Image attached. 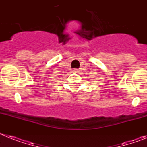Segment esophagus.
Instances as JSON below:
<instances>
[{"instance_id": "obj_1", "label": "esophagus", "mask_w": 147, "mask_h": 147, "mask_svg": "<svg viewBox=\"0 0 147 147\" xmlns=\"http://www.w3.org/2000/svg\"><path fill=\"white\" fill-rule=\"evenodd\" d=\"M71 71H72L73 73H78V72H79V70H78V69H72V70H71Z\"/></svg>"}]
</instances>
